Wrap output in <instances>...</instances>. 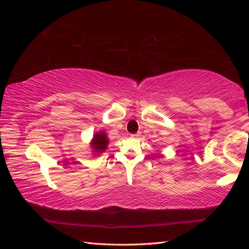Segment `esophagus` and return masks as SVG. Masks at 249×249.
<instances>
[{
	"label": "esophagus",
	"mask_w": 249,
	"mask_h": 249,
	"mask_svg": "<svg viewBox=\"0 0 249 249\" xmlns=\"http://www.w3.org/2000/svg\"><path fill=\"white\" fill-rule=\"evenodd\" d=\"M141 137V132H137V133H133V135H131V138H135V139H138Z\"/></svg>",
	"instance_id": "1"
}]
</instances>
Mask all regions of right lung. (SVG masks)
<instances>
[{
    "mask_svg": "<svg viewBox=\"0 0 249 249\" xmlns=\"http://www.w3.org/2000/svg\"><path fill=\"white\" fill-rule=\"evenodd\" d=\"M108 144H109V140H108V137L104 130H99L95 132L91 139V142L89 143L93 152L92 155L94 156H100L101 154L105 152Z\"/></svg>",
    "mask_w": 249,
    "mask_h": 249,
    "instance_id": "obj_1",
    "label": "right lung"
}]
</instances>
